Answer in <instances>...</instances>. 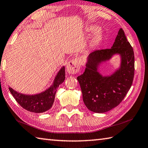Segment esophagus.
<instances>
[{"label":"esophagus","mask_w":148,"mask_h":148,"mask_svg":"<svg viewBox=\"0 0 148 148\" xmlns=\"http://www.w3.org/2000/svg\"><path fill=\"white\" fill-rule=\"evenodd\" d=\"M80 68V60L79 58H75V59L69 61L67 64L66 71L69 74H75L79 71Z\"/></svg>","instance_id":"34e87169"}]
</instances>
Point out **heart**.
<instances>
[{
	"instance_id": "b5f03b06",
	"label": "heart",
	"mask_w": 148,
	"mask_h": 148,
	"mask_svg": "<svg viewBox=\"0 0 148 148\" xmlns=\"http://www.w3.org/2000/svg\"><path fill=\"white\" fill-rule=\"evenodd\" d=\"M97 27H96L95 26H90L89 27H88L87 28V31L88 32H94L95 31L97 30ZM103 37V33L100 30H98L95 33L93 38L91 40V45L92 47H96L99 45L100 44V42H101L102 39Z\"/></svg>"
}]
</instances>
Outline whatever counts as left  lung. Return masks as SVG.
Returning <instances> with one entry per match:
<instances>
[{
  "mask_svg": "<svg viewBox=\"0 0 148 148\" xmlns=\"http://www.w3.org/2000/svg\"><path fill=\"white\" fill-rule=\"evenodd\" d=\"M116 54L121 56L120 68L110 76H102L98 70L99 64ZM134 72V52L121 28L110 49L95 50L89 55L84 72L77 78L86 106L99 113L117 106L132 85Z\"/></svg>",
  "mask_w": 148,
  "mask_h": 148,
  "instance_id": "left-lung-1",
  "label": "left lung"
}]
</instances>
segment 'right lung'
<instances>
[{
    "instance_id": "1",
    "label": "right lung",
    "mask_w": 148,
    "mask_h": 148,
    "mask_svg": "<svg viewBox=\"0 0 148 148\" xmlns=\"http://www.w3.org/2000/svg\"><path fill=\"white\" fill-rule=\"evenodd\" d=\"M65 79V67H62L55 77L54 82L46 91L40 93L24 95L18 93L12 88L9 90L19 105L27 111L33 113H43L49 110L53 104L57 88Z\"/></svg>"
}]
</instances>
